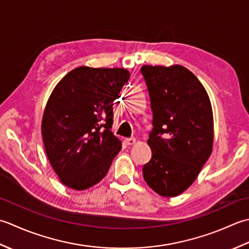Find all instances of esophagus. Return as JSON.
I'll list each match as a JSON object with an SVG mask.
<instances>
[{
	"label": "esophagus",
	"instance_id": "34e87169",
	"mask_svg": "<svg viewBox=\"0 0 249 249\" xmlns=\"http://www.w3.org/2000/svg\"><path fill=\"white\" fill-rule=\"evenodd\" d=\"M135 141L136 140L134 138H129V139H125L124 140L126 145H133V144H135Z\"/></svg>",
	"mask_w": 249,
	"mask_h": 249
}]
</instances>
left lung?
<instances>
[{
  "label": "left lung",
  "instance_id": "1",
  "mask_svg": "<svg viewBox=\"0 0 249 249\" xmlns=\"http://www.w3.org/2000/svg\"><path fill=\"white\" fill-rule=\"evenodd\" d=\"M148 89L153 131L147 141L151 159L143 176L162 196H176L189 188L209 159L214 141L211 101L195 74L181 65H143Z\"/></svg>",
  "mask_w": 249,
  "mask_h": 249
}]
</instances>
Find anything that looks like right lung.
<instances>
[{"mask_svg": "<svg viewBox=\"0 0 249 249\" xmlns=\"http://www.w3.org/2000/svg\"><path fill=\"white\" fill-rule=\"evenodd\" d=\"M130 78L125 69L79 67L50 94L42 135L50 164L63 185L88 189L104 178L121 142L110 131L114 101Z\"/></svg>", "mask_w": 249, "mask_h": 249, "instance_id": "1", "label": "right lung"}]
</instances>
